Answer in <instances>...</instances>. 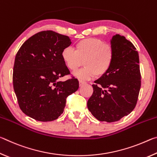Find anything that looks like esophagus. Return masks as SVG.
I'll return each instance as SVG.
<instances>
[{
  "mask_svg": "<svg viewBox=\"0 0 157 157\" xmlns=\"http://www.w3.org/2000/svg\"><path fill=\"white\" fill-rule=\"evenodd\" d=\"M79 86H83L84 84H86V82H83V81H80V80H79Z\"/></svg>",
  "mask_w": 157,
  "mask_h": 157,
  "instance_id": "34e87169",
  "label": "esophagus"
}]
</instances>
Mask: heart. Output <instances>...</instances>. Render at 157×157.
<instances>
[{
    "label": "heart",
    "instance_id": "heart-1",
    "mask_svg": "<svg viewBox=\"0 0 157 157\" xmlns=\"http://www.w3.org/2000/svg\"><path fill=\"white\" fill-rule=\"evenodd\" d=\"M62 57L71 71H75L84 63V67L74 75L82 80H88L108 72L113 62L114 50L111 45L105 44L102 40L87 38L77 43L75 50L65 47L62 51Z\"/></svg>",
    "mask_w": 157,
    "mask_h": 157
}]
</instances>
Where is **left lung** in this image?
I'll use <instances>...</instances> for the list:
<instances>
[{
  "label": "left lung",
  "instance_id": "1",
  "mask_svg": "<svg viewBox=\"0 0 157 157\" xmlns=\"http://www.w3.org/2000/svg\"><path fill=\"white\" fill-rule=\"evenodd\" d=\"M114 59L108 72L93 84L87 102L92 115L100 121L116 122L136 107L140 89L139 57L136 48L125 37L116 34L111 39Z\"/></svg>",
  "mask_w": 157,
  "mask_h": 157
}]
</instances>
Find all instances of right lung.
Segmentation results:
<instances>
[{
	"label": "right lung",
	"instance_id": "1",
	"mask_svg": "<svg viewBox=\"0 0 157 157\" xmlns=\"http://www.w3.org/2000/svg\"><path fill=\"white\" fill-rule=\"evenodd\" d=\"M71 44L68 36L52 30L30 37L18 50L13 68V86L21 111L36 121L56 120L66 100L79 88L78 79L59 78L70 74L62 51Z\"/></svg>",
	"mask_w": 157,
	"mask_h": 157
}]
</instances>
